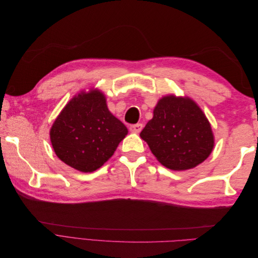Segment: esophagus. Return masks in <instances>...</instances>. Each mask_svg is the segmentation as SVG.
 Segmentation results:
<instances>
[{"mask_svg":"<svg viewBox=\"0 0 258 258\" xmlns=\"http://www.w3.org/2000/svg\"><path fill=\"white\" fill-rule=\"evenodd\" d=\"M130 131L132 132V134H140L141 132V130L143 129V124L142 123H136V124H132V126H130Z\"/></svg>","mask_w":258,"mask_h":258,"instance_id":"1","label":"esophagus"}]
</instances>
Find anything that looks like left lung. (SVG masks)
Here are the masks:
<instances>
[{
    "mask_svg": "<svg viewBox=\"0 0 258 258\" xmlns=\"http://www.w3.org/2000/svg\"><path fill=\"white\" fill-rule=\"evenodd\" d=\"M153 114L140 137L162 166L174 171L192 169L212 153V127L191 98L163 96Z\"/></svg>",
    "mask_w": 258,
    "mask_h": 258,
    "instance_id": "obj_1",
    "label": "left lung"
}]
</instances>
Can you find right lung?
Segmentation results:
<instances>
[{
  "label": "right lung",
  "instance_id": "1",
  "mask_svg": "<svg viewBox=\"0 0 258 258\" xmlns=\"http://www.w3.org/2000/svg\"><path fill=\"white\" fill-rule=\"evenodd\" d=\"M127 135V127L108 111L105 95L97 88L75 95L49 131L57 157L86 173L102 167Z\"/></svg>",
  "mask_w": 258,
  "mask_h": 258
}]
</instances>
